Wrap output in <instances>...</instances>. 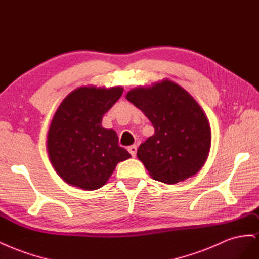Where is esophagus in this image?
<instances>
[{
  "label": "esophagus",
  "mask_w": 259,
  "mask_h": 259,
  "mask_svg": "<svg viewBox=\"0 0 259 259\" xmlns=\"http://www.w3.org/2000/svg\"><path fill=\"white\" fill-rule=\"evenodd\" d=\"M128 151H129V153L131 154L132 157H136L137 151H138V147H137V145H131V146L128 147Z\"/></svg>",
  "instance_id": "esophagus-1"
}]
</instances>
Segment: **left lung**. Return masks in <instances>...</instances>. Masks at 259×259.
<instances>
[{
	"label": "left lung",
	"mask_w": 259,
	"mask_h": 259,
	"mask_svg": "<svg viewBox=\"0 0 259 259\" xmlns=\"http://www.w3.org/2000/svg\"><path fill=\"white\" fill-rule=\"evenodd\" d=\"M155 129L137 156L152 178L175 184L202 168L211 147V129L202 108L186 90L164 79L139 87L126 96Z\"/></svg>",
	"instance_id": "8db88e82"
}]
</instances>
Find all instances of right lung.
<instances>
[{"mask_svg": "<svg viewBox=\"0 0 259 259\" xmlns=\"http://www.w3.org/2000/svg\"><path fill=\"white\" fill-rule=\"evenodd\" d=\"M122 91L121 87H79L58 107L48 130L47 149L56 172L68 184L98 189L118 162L131 157L118 145L117 133L102 127L104 114Z\"/></svg>", "mask_w": 259, "mask_h": 259, "instance_id": "right-lung-1", "label": "right lung"}]
</instances>
